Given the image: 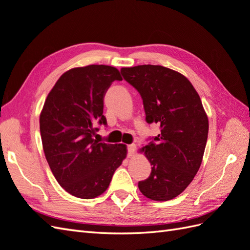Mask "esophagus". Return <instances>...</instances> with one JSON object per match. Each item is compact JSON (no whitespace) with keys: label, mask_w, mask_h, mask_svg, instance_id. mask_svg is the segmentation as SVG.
<instances>
[{"label":"esophagus","mask_w":250,"mask_h":250,"mask_svg":"<svg viewBox=\"0 0 250 250\" xmlns=\"http://www.w3.org/2000/svg\"><path fill=\"white\" fill-rule=\"evenodd\" d=\"M135 150H136V145H134V144L129 145V146H127V155L129 156L134 155Z\"/></svg>","instance_id":"obj_1"}]
</instances>
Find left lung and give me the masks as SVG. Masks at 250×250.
<instances>
[{
  "label": "left lung",
  "mask_w": 250,
  "mask_h": 250,
  "mask_svg": "<svg viewBox=\"0 0 250 250\" xmlns=\"http://www.w3.org/2000/svg\"><path fill=\"white\" fill-rule=\"evenodd\" d=\"M120 72L142 96L147 123L161 126L160 134L141 149L152 167L138 188L155 201L173 199L193 181L204 158L208 120L200 97L183 74L163 66Z\"/></svg>",
  "instance_id": "1"
}]
</instances>
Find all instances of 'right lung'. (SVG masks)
Segmentation results:
<instances>
[{"label":"right lung","mask_w":250,"mask_h":250,"mask_svg":"<svg viewBox=\"0 0 250 250\" xmlns=\"http://www.w3.org/2000/svg\"><path fill=\"white\" fill-rule=\"evenodd\" d=\"M118 69L89 65L66 71L45 99L39 125L45 159L56 181L74 197L103 194L126 156L124 144L99 143L97 124L106 125L103 100Z\"/></svg>","instance_id":"right-lung-1"}]
</instances>
